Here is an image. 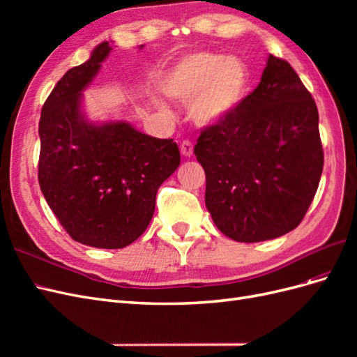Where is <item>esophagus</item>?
I'll use <instances>...</instances> for the list:
<instances>
[{"instance_id": "obj_1", "label": "esophagus", "mask_w": 357, "mask_h": 357, "mask_svg": "<svg viewBox=\"0 0 357 357\" xmlns=\"http://www.w3.org/2000/svg\"><path fill=\"white\" fill-rule=\"evenodd\" d=\"M180 152L183 156H192L193 155V144L190 142H188V139H185L180 144Z\"/></svg>"}]
</instances>
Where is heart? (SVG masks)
Listing matches in <instances>:
<instances>
[{
    "mask_svg": "<svg viewBox=\"0 0 357 357\" xmlns=\"http://www.w3.org/2000/svg\"><path fill=\"white\" fill-rule=\"evenodd\" d=\"M250 84V71L238 56L195 52L181 58L162 79L171 98L192 102L190 116L199 126L225 122L241 104Z\"/></svg>",
    "mask_w": 357,
    "mask_h": 357,
    "instance_id": "heart-1",
    "label": "heart"
}]
</instances>
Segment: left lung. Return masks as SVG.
<instances>
[{"instance_id":"left-lung-1","label":"left lung","mask_w":357,"mask_h":357,"mask_svg":"<svg viewBox=\"0 0 357 357\" xmlns=\"http://www.w3.org/2000/svg\"><path fill=\"white\" fill-rule=\"evenodd\" d=\"M193 152L219 231L238 243L277 238L304 219L319 188L317 105L290 63L269 55L257 88L202 129Z\"/></svg>"}]
</instances>
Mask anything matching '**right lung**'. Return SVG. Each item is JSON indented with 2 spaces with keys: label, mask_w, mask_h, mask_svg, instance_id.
Segmentation results:
<instances>
[{
  "label": "right lung",
  "mask_w": 357,
  "mask_h": 357,
  "mask_svg": "<svg viewBox=\"0 0 357 357\" xmlns=\"http://www.w3.org/2000/svg\"><path fill=\"white\" fill-rule=\"evenodd\" d=\"M110 52L109 41L96 46L43 105L38 183L74 241L123 248L152 220L156 192L178 168L180 152L172 139L146 135L123 121L98 125L84 117L82 92Z\"/></svg>",
  "instance_id": "right-lung-1"
}]
</instances>
